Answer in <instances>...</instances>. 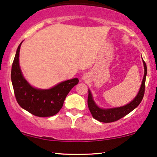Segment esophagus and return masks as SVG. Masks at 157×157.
<instances>
[{"label":"esophagus","instance_id":"esophagus-1","mask_svg":"<svg viewBox=\"0 0 157 157\" xmlns=\"http://www.w3.org/2000/svg\"><path fill=\"white\" fill-rule=\"evenodd\" d=\"M82 79L83 80H85V81L88 80V75L85 74L84 75H82Z\"/></svg>","mask_w":157,"mask_h":157}]
</instances>
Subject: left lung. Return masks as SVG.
I'll return each instance as SVG.
<instances>
[{
  "label": "left lung",
  "instance_id": "obj_1",
  "mask_svg": "<svg viewBox=\"0 0 157 157\" xmlns=\"http://www.w3.org/2000/svg\"><path fill=\"white\" fill-rule=\"evenodd\" d=\"M144 67V76L143 78L141 85H140V90L138 91L137 96L135 97L133 100L130 101L129 104L124 106L115 107V108L110 109H103L100 108L96 104L93 98L92 93L90 90H88V105L89 110L92 114L93 117L101 122H112L124 117L129 113L131 112L135 109L141 102L144 96L145 92V83H146V77L147 75V67L145 61L143 60Z\"/></svg>",
  "mask_w": 157,
  "mask_h": 157
}]
</instances>
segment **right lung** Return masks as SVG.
<instances>
[{
  "label": "right lung",
  "mask_w": 157,
  "mask_h": 157,
  "mask_svg": "<svg viewBox=\"0 0 157 157\" xmlns=\"http://www.w3.org/2000/svg\"><path fill=\"white\" fill-rule=\"evenodd\" d=\"M22 42L18 46L11 73L16 99L21 108L35 116H53L62 108L69 92L79 82V80L73 78L64 81L49 89H39L32 86L24 77L19 66V51Z\"/></svg>",
  "instance_id": "obj_1"
}]
</instances>
